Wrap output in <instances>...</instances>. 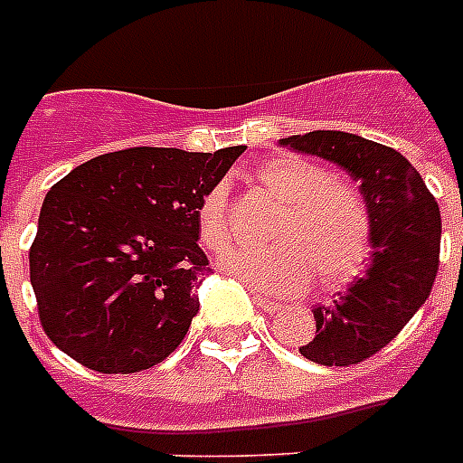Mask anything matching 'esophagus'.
Here are the masks:
<instances>
[{"mask_svg": "<svg viewBox=\"0 0 463 463\" xmlns=\"http://www.w3.org/2000/svg\"><path fill=\"white\" fill-rule=\"evenodd\" d=\"M254 303H257V307L264 309V312H269V315H276V312H281L283 305L276 303V300H271V298L267 296H254Z\"/></svg>", "mask_w": 463, "mask_h": 463, "instance_id": "obj_1", "label": "esophagus"}]
</instances>
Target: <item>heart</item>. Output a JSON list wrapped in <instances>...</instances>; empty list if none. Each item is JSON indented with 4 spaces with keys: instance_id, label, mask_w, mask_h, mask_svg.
I'll return each mask as SVG.
<instances>
[{
    "instance_id": "b5f03b06",
    "label": "heart",
    "mask_w": 463,
    "mask_h": 463,
    "mask_svg": "<svg viewBox=\"0 0 463 463\" xmlns=\"http://www.w3.org/2000/svg\"><path fill=\"white\" fill-rule=\"evenodd\" d=\"M252 182L283 202L271 247H232L218 267L264 293L303 288L315 274L322 288H341L363 271L373 252V218L351 182L331 175L315 160L276 156L252 173ZM199 242L221 252L231 242L228 194L211 187L196 206Z\"/></svg>"
}]
</instances>
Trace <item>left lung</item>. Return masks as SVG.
Instances as JSON below:
<instances>
[{
  "instance_id": "8db88e82",
  "label": "left lung",
  "mask_w": 463,
  "mask_h": 463,
  "mask_svg": "<svg viewBox=\"0 0 463 463\" xmlns=\"http://www.w3.org/2000/svg\"><path fill=\"white\" fill-rule=\"evenodd\" d=\"M281 144L344 167L360 182L370 209L373 257L367 271L334 303L312 309L317 334L300 345L305 358L319 365H358L396 338L430 296L442 235L438 202L416 167L377 141L319 129Z\"/></svg>"
}]
</instances>
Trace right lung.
I'll return each mask as SVG.
<instances>
[{
    "instance_id": "add662e5",
    "label": "right lung",
    "mask_w": 463,
    "mask_h": 463,
    "mask_svg": "<svg viewBox=\"0 0 463 463\" xmlns=\"http://www.w3.org/2000/svg\"><path fill=\"white\" fill-rule=\"evenodd\" d=\"M245 146L96 156L47 192L31 245L43 329L103 374L141 373L182 344L209 274L196 206Z\"/></svg>"
}]
</instances>
